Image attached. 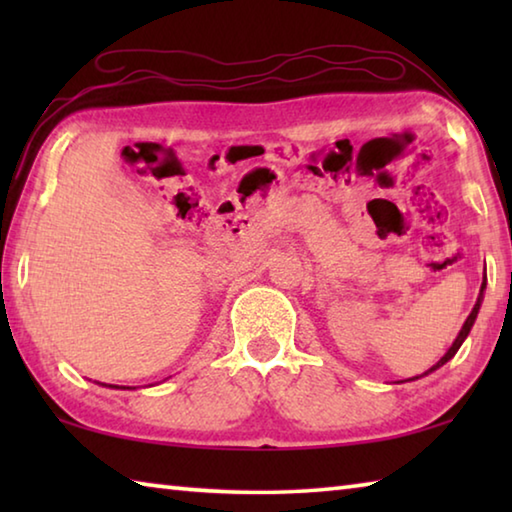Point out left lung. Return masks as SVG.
<instances>
[{
	"label": "left lung",
	"mask_w": 512,
	"mask_h": 512,
	"mask_svg": "<svg viewBox=\"0 0 512 512\" xmlns=\"http://www.w3.org/2000/svg\"><path fill=\"white\" fill-rule=\"evenodd\" d=\"M483 289H485V280H483V284H481V293H479V298H476V305H474V309H472V314L467 316V320L463 323V327H461V332H458V336H456V341L452 343V348H449L447 352H445V357L440 359L436 366H431L427 372H424V375H429V372H433V370H438L440 366H445V363L454 357V354L458 352V348H461L463 345V341L467 339V334H470V329H472V325H474V320H476V314H479V309H481V302H483ZM424 375H420V377H424ZM413 379H418V377H413Z\"/></svg>",
	"instance_id": "1"
}]
</instances>
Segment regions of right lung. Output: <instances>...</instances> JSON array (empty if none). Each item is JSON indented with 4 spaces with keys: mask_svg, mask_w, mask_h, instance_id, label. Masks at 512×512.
<instances>
[{
    "mask_svg": "<svg viewBox=\"0 0 512 512\" xmlns=\"http://www.w3.org/2000/svg\"><path fill=\"white\" fill-rule=\"evenodd\" d=\"M112 388H117V386H112ZM124 388H126V386H124Z\"/></svg>",
    "mask_w": 512,
    "mask_h": 512,
    "instance_id": "right-lung-1",
    "label": "right lung"
}]
</instances>
